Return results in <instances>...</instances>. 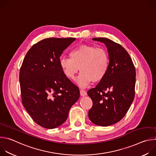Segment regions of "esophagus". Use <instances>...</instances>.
<instances>
[{"label":"esophagus","instance_id":"34e87169","mask_svg":"<svg viewBox=\"0 0 156 156\" xmlns=\"http://www.w3.org/2000/svg\"><path fill=\"white\" fill-rule=\"evenodd\" d=\"M80 95H81V96H85L87 95V93H86L84 90H80Z\"/></svg>","mask_w":156,"mask_h":156}]
</instances>
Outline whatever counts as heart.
Wrapping results in <instances>:
<instances>
[{
	"label": "heart",
	"instance_id": "b5f03b06",
	"mask_svg": "<svg viewBox=\"0 0 156 156\" xmlns=\"http://www.w3.org/2000/svg\"><path fill=\"white\" fill-rule=\"evenodd\" d=\"M59 65L64 75L70 80H74L80 70L76 82L84 87L91 81L96 83L104 78L108 69L109 57L103 48L83 44L70 51V58L61 57Z\"/></svg>",
	"mask_w": 156,
	"mask_h": 156
}]
</instances>
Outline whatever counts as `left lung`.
<instances>
[{"label": "left lung", "instance_id": "obj_1", "mask_svg": "<svg viewBox=\"0 0 156 156\" xmlns=\"http://www.w3.org/2000/svg\"><path fill=\"white\" fill-rule=\"evenodd\" d=\"M104 43L109 57L108 71L98 84L87 91L93 101L88 117L95 125L107 126L121 120L135 98L136 71L127 51L119 44L105 37H96Z\"/></svg>", "mask_w": 156, "mask_h": 156}]
</instances>
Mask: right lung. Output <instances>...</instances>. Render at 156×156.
<instances>
[{
  "mask_svg": "<svg viewBox=\"0 0 156 156\" xmlns=\"http://www.w3.org/2000/svg\"><path fill=\"white\" fill-rule=\"evenodd\" d=\"M75 37L47 38L28 51L20 71L22 103L33 120L48 129L67 119L80 98L78 87L66 78L59 65L63 51Z\"/></svg>",
  "mask_w": 156,
  "mask_h": 156,
  "instance_id": "1",
  "label": "right lung"
}]
</instances>
